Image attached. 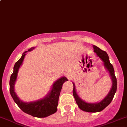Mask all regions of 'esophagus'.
Segmentation results:
<instances>
[{
  "label": "esophagus",
  "instance_id": "esophagus-1",
  "mask_svg": "<svg viewBox=\"0 0 127 127\" xmlns=\"http://www.w3.org/2000/svg\"><path fill=\"white\" fill-rule=\"evenodd\" d=\"M67 76L69 77H71V74H69H69H67Z\"/></svg>",
  "mask_w": 127,
  "mask_h": 127
}]
</instances>
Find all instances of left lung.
I'll return each instance as SVG.
<instances>
[{
	"label": "left lung",
	"mask_w": 127,
	"mask_h": 127,
	"mask_svg": "<svg viewBox=\"0 0 127 127\" xmlns=\"http://www.w3.org/2000/svg\"><path fill=\"white\" fill-rule=\"evenodd\" d=\"M93 47L94 49V52L97 55V56H98L103 61L104 66L109 74L111 80H112V87L107 95L101 101L98 103H91L85 102L79 97V96L77 93L75 84L74 82H72L73 86H74L72 93L76 103L77 104L78 106L80 109L88 112H98L103 111L104 109L107 107L112 101L114 96L117 90V79L115 76L113 66L111 64L109 61L108 55L106 52L103 51L96 46L93 45Z\"/></svg>",
	"instance_id": "1"
}]
</instances>
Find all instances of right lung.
<instances>
[{
    "label": "right lung",
    "mask_w": 127,
    "mask_h": 127,
    "mask_svg": "<svg viewBox=\"0 0 127 127\" xmlns=\"http://www.w3.org/2000/svg\"><path fill=\"white\" fill-rule=\"evenodd\" d=\"M34 48L35 47H32L28 51L24 52L21 58L15 63L13 67V72L10 76V92L14 101L24 112L33 117L42 118L48 117L57 111L59 96L63 84L67 81V79L66 77H61L58 79L52 85V89L49 93L42 99L31 102H24L21 100L15 91V82L17 79L19 69L22 65L26 53L31 52Z\"/></svg>",
    "instance_id": "obj_1"
}]
</instances>
